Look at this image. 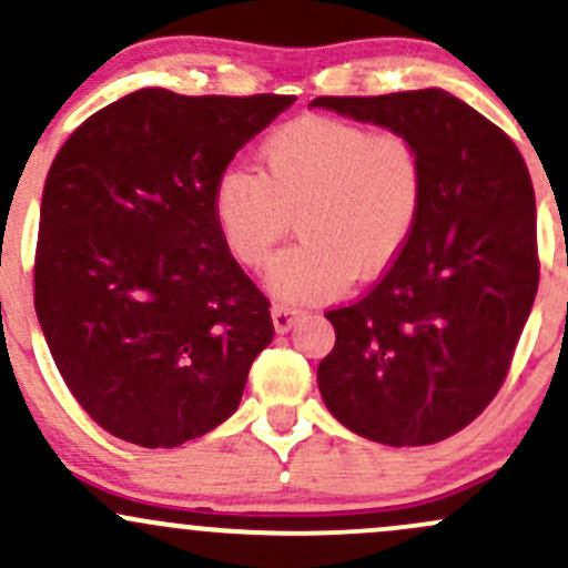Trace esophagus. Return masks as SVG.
Listing matches in <instances>:
<instances>
[{"mask_svg": "<svg viewBox=\"0 0 568 568\" xmlns=\"http://www.w3.org/2000/svg\"><path fill=\"white\" fill-rule=\"evenodd\" d=\"M302 315V310L294 307V304H274L272 307V323L277 332H288L296 323V317Z\"/></svg>", "mask_w": 568, "mask_h": 568, "instance_id": "obj_1", "label": "esophagus"}]
</instances>
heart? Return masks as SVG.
<instances>
[{"label":"heart","mask_w":568,"mask_h":568,"mask_svg":"<svg viewBox=\"0 0 568 568\" xmlns=\"http://www.w3.org/2000/svg\"><path fill=\"white\" fill-rule=\"evenodd\" d=\"M264 170L229 166L213 189V217L240 264L261 266L298 221L302 240L266 270L274 296H334L375 277L404 253L426 204L417 145L394 129L302 118L261 145Z\"/></svg>","instance_id":"heart-1"}]
</instances>
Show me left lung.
Wrapping results in <instances>:
<instances>
[{
  "instance_id": "obj_1",
  "label": "left lung",
  "mask_w": 568,
  "mask_h": 568,
  "mask_svg": "<svg viewBox=\"0 0 568 568\" xmlns=\"http://www.w3.org/2000/svg\"><path fill=\"white\" fill-rule=\"evenodd\" d=\"M310 108L394 129L426 166L413 240L351 307L317 388L336 420L390 447L447 439L490 404L539 285L537 204L515 142L442 89L317 97Z\"/></svg>"
}]
</instances>
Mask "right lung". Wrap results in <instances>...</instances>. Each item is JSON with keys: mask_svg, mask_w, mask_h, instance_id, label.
Instances as JSON below:
<instances>
[{"mask_svg": "<svg viewBox=\"0 0 568 568\" xmlns=\"http://www.w3.org/2000/svg\"><path fill=\"white\" fill-rule=\"evenodd\" d=\"M294 97L140 89L91 115L48 172L34 310L104 432L178 447L240 407L270 302L223 245L217 174Z\"/></svg>", "mask_w": 568, "mask_h": 568, "instance_id": "add662e5", "label": "right lung"}]
</instances>
